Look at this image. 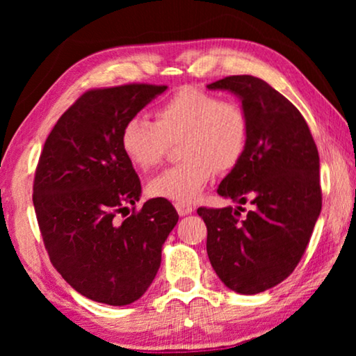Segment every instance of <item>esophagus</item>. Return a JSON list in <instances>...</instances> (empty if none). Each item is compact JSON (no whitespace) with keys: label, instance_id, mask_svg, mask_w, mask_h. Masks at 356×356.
Returning a JSON list of instances; mask_svg holds the SVG:
<instances>
[{"label":"esophagus","instance_id":"1","mask_svg":"<svg viewBox=\"0 0 356 356\" xmlns=\"http://www.w3.org/2000/svg\"><path fill=\"white\" fill-rule=\"evenodd\" d=\"M175 207H177V211L179 216H189V213L194 212V207L189 206V204H184V202H177L175 204Z\"/></svg>","mask_w":356,"mask_h":356}]
</instances>
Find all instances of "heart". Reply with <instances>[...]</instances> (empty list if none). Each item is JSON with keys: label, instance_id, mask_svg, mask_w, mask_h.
Wrapping results in <instances>:
<instances>
[{"label": "heart", "instance_id": "obj_1", "mask_svg": "<svg viewBox=\"0 0 356 356\" xmlns=\"http://www.w3.org/2000/svg\"><path fill=\"white\" fill-rule=\"evenodd\" d=\"M183 163L150 179V196L191 202L218 172L241 162L250 140V120L233 100L213 92L183 87L155 110V123L134 116L121 129V149L134 167L150 170L163 162L172 140L181 139Z\"/></svg>", "mask_w": 356, "mask_h": 356}]
</instances>
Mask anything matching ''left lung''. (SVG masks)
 <instances>
[{
  "label": "left lung",
  "mask_w": 356,
  "mask_h": 356,
  "mask_svg": "<svg viewBox=\"0 0 356 356\" xmlns=\"http://www.w3.org/2000/svg\"><path fill=\"white\" fill-rule=\"evenodd\" d=\"M207 89L240 97L250 120L241 162L217 193L236 209L199 207L207 227V256L223 284L243 295L284 282L303 257L323 207L319 154L298 108L254 76H228ZM253 211L241 218V206Z\"/></svg>",
  "instance_id": "obj_1"
}]
</instances>
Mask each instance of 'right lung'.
<instances>
[{
  "instance_id": "1",
  "label": "right lung",
  "mask_w": 356,
  "mask_h": 356,
  "mask_svg": "<svg viewBox=\"0 0 356 356\" xmlns=\"http://www.w3.org/2000/svg\"><path fill=\"white\" fill-rule=\"evenodd\" d=\"M165 90L124 84L84 92L56 121L38 159L32 199L43 245L63 279L97 303L139 300L178 222L167 199L136 211L140 181L120 140L126 121Z\"/></svg>"
}]
</instances>
